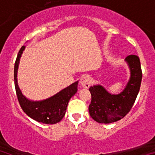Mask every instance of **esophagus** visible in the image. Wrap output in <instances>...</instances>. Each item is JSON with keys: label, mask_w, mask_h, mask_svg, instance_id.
I'll list each match as a JSON object with an SVG mask.
<instances>
[{"label": "esophagus", "mask_w": 155, "mask_h": 155, "mask_svg": "<svg viewBox=\"0 0 155 155\" xmlns=\"http://www.w3.org/2000/svg\"><path fill=\"white\" fill-rule=\"evenodd\" d=\"M81 84L85 88L89 87L91 85V79H90V77L88 75H83V76L81 78Z\"/></svg>", "instance_id": "34e87169"}]
</instances>
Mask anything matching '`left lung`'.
Listing matches in <instances>:
<instances>
[{
	"label": "left lung",
	"mask_w": 155,
	"mask_h": 155,
	"mask_svg": "<svg viewBox=\"0 0 155 155\" xmlns=\"http://www.w3.org/2000/svg\"><path fill=\"white\" fill-rule=\"evenodd\" d=\"M131 76L125 89L118 94H111L100 85L90 87L91 104L89 114L100 124H111L121 120L130 111L140 91L142 80L140 61L137 55L126 57Z\"/></svg>",
	"instance_id": "obj_1"
}]
</instances>
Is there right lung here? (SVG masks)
I'll list each match as a JSON object with an SVG mask.
<instances>
[{"label":"right lung","mask_w":155,"mask_h":155,"mask_svg":"<svg viewBox=\"0 0 155 155\" xmlns=\"http://www.w3.org/2000/svg\"><path fill=\"white\" fill-rule=\"evenodd\" d=\"M25 46H21L19 50L14 69L15 87L19 104L25 113L35 121L45 124H57L62 120L65 115L69 100L78 91V82H75L69 87H66L65 89L57 93L56 95L46 100L41 102L29 101L21 94L17 83L18 67Z\"/></svg>","instance_id":"1"}]
</instances>
